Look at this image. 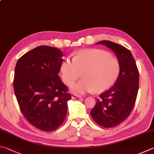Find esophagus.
<instances>
[{"label":"esophagus","mask_w":154,"mask_h":154,"mask_svg":"<svg viewBox=\"0 0 154 154\" xmlns=\"http://www.w3.org/2000/svg\"><path fill=\"white\" fill-rule=\"evenodd\" d=\"M82 96H80V95H77V94H72V99H77V98H79V97H81Z\"/></svg>","instance_id":"esophagus-1"}]
</instances>
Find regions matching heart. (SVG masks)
<instances>
[{
	"mask_svg": "<svg viewBox=\"0 0 154 154\" xmlns=\"http://www.w3.org/2000/svg\"><path fill=\"white\" fill-rule=\"evenodd\" d=\"M120 72L119 60L99 49L81 51L72 59L65 58L60 66L61 77L66 85H71L82 72L83 79L71 87L72 91L77 94L106 91L116 83Z\"/></svg>",
	"mask_w": 154,
	"mask_h": 154,
	"instance_id": "b5f03b06",
	"label": "heart"
}]
</instances>
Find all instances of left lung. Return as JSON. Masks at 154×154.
Here are the masks:
<instances>
[{
	"instance_id": "obj_1",
	"label": "left lung",
	"mask_w": 154,
	"mask_h": 154,
	"mask_svg": "<svg viewBox=\"0 0 154 154\" xmlns=\"http://www.w3.org/2000/svg\"><path fill=\"white\" fill-rule=\"evenodd\" d=\"M96 44L105 45L112 50L121 65L116 83L96 98V106L90 112L97 124L112 128L127 119L135 106L139 89V71L132 54L125 47L107 40Z\"/></svg>"
}]
</instances>
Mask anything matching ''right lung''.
I'll return each mask as SVG.
<instances>
[{"label": "right lung", "mask_w": 154, "mask_h": 154, "mask_svg": "<svg viewBox=\"0 0 154 154\" xmlns=\"http://www.w3.org/2000/svg\"><path fill=\"white\" fill-rule=\"evenodd\" d=\"M63 52L40 46L23 54L17 62L13 87L22 114L30 124L49 132L60 127L71 99L58 74Z\"/></svg>", "instance_id": "obj_1"}]
</instances>
